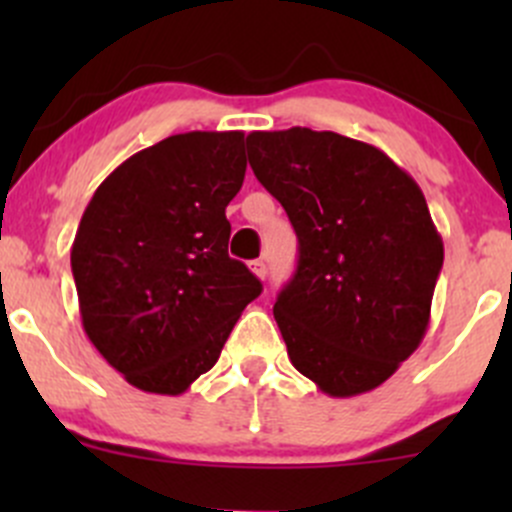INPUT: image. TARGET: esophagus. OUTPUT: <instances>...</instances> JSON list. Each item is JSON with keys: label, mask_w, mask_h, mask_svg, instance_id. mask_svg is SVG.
<instances>
[{"label": "esophagus", "mask_w": 512, "mask_h": 512, "mask_svg": "<svg viewBox=\"0 0 512 512\" xmlns=\"http://www.w3.org/2000/svg\"><path fill=\"white\" fill-rule=\"evenodd\" d=\"M250 270H252V275L257 277V280H265V277H267V265L262 260L250 262Z\"/></svg>", "instance_id": "1"}]
</instances>
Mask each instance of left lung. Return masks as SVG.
<instances>
[{
    "mask_svg": "<svg viewBox=\"0 0 512 512\" xmlns=\"http://www.w3.org/2000/svg\"><path fill=\"white\" fill-rule=\"evenodd\" d=\"M247 158L299 240L275 302L289 361L327 396L376 389L431 322L443 240L421 188L384 151L332 131H252Z\"/></svg>",
    "mask_w": 512,
    "mask_h": 512,
    "instance_id": "1",
    "label": "left lung"
}]
</instances>
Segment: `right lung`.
Returning <instances> with one entry per match:
<instances>
[{
	"instance_id": "add662e5",
	"label": "right lung",
	"mask_w": 512,
	"mask_h": 512,
	"mask_svg": "<svg viewBox=\"0 0 512 512\" xmlns=\"http://www.w3.org/2000/svg\"><path fill=\"white\" fill-rule=\"evenodd\" d=\"M245 133L190 131L123 160L71 245L86 337L123 379L178 396L210 371L260 280L227 255Z\"/></svg>"
}]
</instances>
